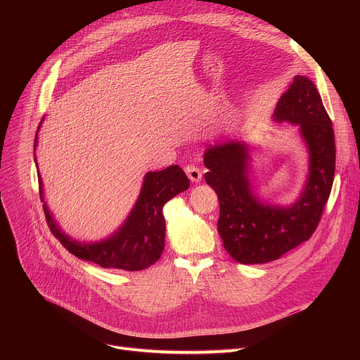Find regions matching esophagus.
Masks as SVG:
<instances>
[{
	"label": "esophagus",
	"mask_w": 360,
	"mask_h": 360,
	"mask_svg": "<svg viewBox=\"0 0 360 360\" xmlns=\"http://www.w3.org/2000/svg\"><path fill=\"white\" fill-rule=\"evenodd\" d=\"M185 172L188 175V178L191 179V182H199L202 179V172L198 167L195 165H188L185 167Z\"/></svg>",
	"instance_id": "34e87169"
}]
</instances>
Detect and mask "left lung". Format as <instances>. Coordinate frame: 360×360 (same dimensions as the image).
<instances>
[{
  "mask_svg": "<svg viewBox=\"0 0 360 360\" xmlns=\"http://www.w3.org/2000/svg\"><path fill=\"white\" fill-rule=\"evenodd\" d=\"M278 124L297 127L309 171L297 199L283 207L262 200L250 182V152L242 139L210 145L203 152L207 184L219 199L218 232L232 258L243 265H259L307 240L315 232L329 199L335 176V134L315 84L296 75L279 98L272 115Z\"/></svg>",
  "mask_w": 360,
  "mask_h": 360,
  "instance_id": "8db88e82",
  "label": "left lung"
}]
</instances>
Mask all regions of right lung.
<instances>
[{
	"label": "right lung",
	"instance_id": "1",
	"mask_svg": "<svg viewBox=\"0 0 360 360\" xmlns=\"http://www.w3.org/2000/svg\"><path fill=\"white\" fill-rule=\"evenodd\" d=\"M42 122L44 118L37 129L34 150L38 145V131ZM34 161L37 165L39 195L44 202L42 207L48 226L64 248L75 255L78 259L94 262L102 268L142 271L161 258L165 246V218L162 215V208L169 199L189 188V179L182 168L171 165L162 171L146 172L138 199L124 224L105 239L82 242L65 233L56 221L53 212L48 210L35 152Z\"/></svg>",
	"mask_w": 360,
	"mask_h": 360
}]
</instances>
